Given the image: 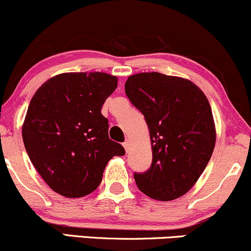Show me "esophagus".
I'll use <instances>...</instances> for the list:
<instances>
[{"label":"esophagus","mask_w":251,"mask_h":251,"mask_svg":"<svg viewBox=\"0 0 251 251\" xmlns=\"http://www.w3.org/2000/svg\"><path fill=\"white\" fill-rule=\"evenodd\" d=\"M123 146H124V149H125L126 152H128V151H129V146H131V144H129L128 140H126L125 143L123 144Z\"/></svg>","instance_id":"1"}]
</instances>
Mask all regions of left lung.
<instances>
[{
    "label": "left lung",
    "mask_w": 251,
    "mask_h": 251,
    "mask_svg": "<svg viewBox=\"0 0 251 251\" xmlns=\"http://www.w3.org/2000/svg\"><path fill=\"white\" fill-rule=\"evenodd\" d=\"M125 93L144 114L152 143V165L135 172V183L150 198L175 200L194 186L213 154L209 101L191 80L159 72L129 76Z\"/></svg>",
    "instance_id": "left-lung-1"
}]
</instances>
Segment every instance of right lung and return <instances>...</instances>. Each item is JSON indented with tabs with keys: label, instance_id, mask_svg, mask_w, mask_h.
I'll list each match as a JSON object with an SVG mask.
<instances>
[{
	"label": "right lung",
	"instance_id": "obj_1",
	"mask_svg": "<svg viewBox=\"0 0 251 251\" xmlns=\"http://www.w3.org/2000/svg\"><path fill=\"white\" fill-rule=\"evenodd\" d=\"M104 72H70L47 80L32 97L22 128L32 165L52 191L81 198L100 185L108 160L125 150L108 138L101 106L118 86Z\"/></svg>",
	"mask_w": 251,
	"mask_h": 251
}]
</instances>
